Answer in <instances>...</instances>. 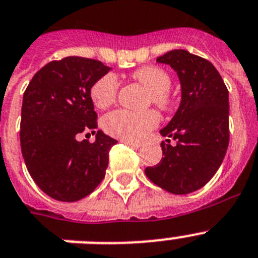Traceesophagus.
<instances>
[{
    "label": "esophagus",
    "instance_id": "1",
    "mask_svg": "<svg viewBox=\"0 0 258 258\" xmlns=\"http://www.w3.org/2000/svg\"><path fill=\"white\" fill-rule=\"evenodd\" d=\"M122 144L127 145V146L133 147V149H140L142 145L140 144V142H133V141H122Z\"/></svg>",
    "mask_w": 258,
    "mask_h": 258
}]
</instances>
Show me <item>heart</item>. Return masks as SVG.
I'll return each mask as SVG.
<instances>
[{
    "instance_id": "heart-1",
    "label": "heart",
    "mask_w": 258,
    "mask_h": 258,
    "mask_svg": "<svg viewBox=\"0 0 258 258\" xmlns=\"http://www.w3.org/2000/svg\"><path fill=\"white\" fill-rule=\"evenodd\" d=\"M133 78L150 90L153 103L162 108L168 107L171 78L164 70L155 66H145L133 73ZM117 90V78L113 74H105L92 86V102L100 109L109 107L116 100ZM158 124L159 114L155 111L133 112L126 109H116L108 113L103 120V127L108 134L122 141L133 142L144 140Z\"/></svg>"
}]
</instances>
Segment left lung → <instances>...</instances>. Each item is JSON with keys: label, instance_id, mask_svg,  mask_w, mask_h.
Returning a JSON list of instances; mask_svg holds the SVG:
<instances>
[{"label": "left lung", "instance_id": "left-lung-1", "mask_svg": "<svg viewBox=\"0 0 258 258\" xmlns=\"http://www.w3.org/2000/svg\"><path fill=\"white\" fill-rule=\"evenodd\" d=\"M156 62L177 73L181 102L172 120L160 131L177 144L162 142L163 155L145 173L154 184L173 195H188L208 184L221 167L230 141L228 90L210 61L173 49Z\"/></svg>", "mask_w": 258, "mask_h": 258}]
</instances>
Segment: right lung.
<instances>
[{
	"mask_svg": "<svg viewBox=\"0 0 258 258\" xmlns=\"http://www.w3.org/2000/svg\"><path fill=\"white\" fill-rule=\"evenodd\" d=\"M109 70L98 60L65 57L43 66L24 91L22 155L36 185L57 201L82 200L104 179L117 141L95 132L91 89ZM83 131L95 134L96 142L77 141Z\"/></svg>",
	"mask_w": 258,
	"mask_h": 258,
	"instance_id": "obj_1",
	"label": "right lung"
}]
</instances>
